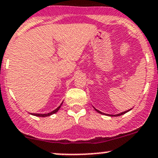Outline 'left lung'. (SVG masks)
<instances>
[{
	"instance_id": "obj_1",
	"label": "left lung",
	"mask_w": 158,
	"mask_h": 158,
	"mask_svg": "<svg viewBox=\"0 0 158 158\" xmlns=\"http://www.w3.org/2000/svg\"><path fill=\"white\" fill-rule=\"evenodd\" d=\"M94 109L96 111H97L98 113H99V114H103V115H106V116H109V117H119V116H121V115H123V114H125L126 113H127V112H129V111H130L132 109H129V110H126V111H123V112H122V113H120V114H115V115H111V114H104V113H103V112H101V111H100V110H97L95 108V107H94Z\"/></svg>"
}]
</instances>
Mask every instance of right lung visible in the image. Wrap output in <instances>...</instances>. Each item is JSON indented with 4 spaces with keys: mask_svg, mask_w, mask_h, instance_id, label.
I'll use <instances>...</instances> for the list:
<instances>
[{
    "mask_svg": "<svg viewBox=\"0 0 158 158\" xmlns=\"http://www.w3.org/2000/svg\"><path fill=\"white\" fill-rule=\"evenodd\" d=\"M63 102H64V101H63ZM63 102L61 103L59 107H57V108H56L55 110H53V111H51V112L48 113V114H31V113L30 114H31V115L35 116V117H49V116L52 115V114H55V113H57V111L59 110V109L60 108L61 105H62V104H63Z\"/></svg>",
    "mask_w": 158,
    "mask_h": 158,
    "instance_id": "1",
    "label": "right lung"
}]
</instances>
